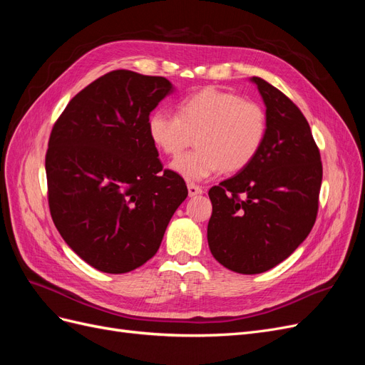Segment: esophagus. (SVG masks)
I'll return each instance as SVG.
<instances>
[{"instance_id": "obj_1", "label": "esophagus", "mask_w": 365, "mask_h": 365, "mask_svg": "<svg viewBox=\"0 0 365 365\" xmlns=\"http://www.w3.org/2000/svg\"><path fill=\"white\" fill-rule=\"evenodd\" d=\"M187 189H189V196H196V195H201L204 192L200 185H195V184H189L187 185Z\"/></svg>"}]
</instances>
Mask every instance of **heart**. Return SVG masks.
<instances>
[{"label": "heart", "instance_id": "obj_1", "mask_svg": "<svg viewBox=\"0 0 365 365\" xmlns=\"http://www.w3.org/2000/svg\"><path fill=\"white\" fill-rule=\"evenodd\" d=\"M267 129L268 118L260 103L216 88L185 97L176 114L157 109L148 118L149 138L169 157L180 155L196 137L197 148L170 164L190 182L212 178L222 169L247 168L259 153Z\"/></svg>", "mask_w": 365, "mask_h": 365}]
</instances>
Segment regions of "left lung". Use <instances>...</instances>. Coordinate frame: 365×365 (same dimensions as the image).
<instances>
[{
	"instance_id": "obj_1",
	"label": "left lung",
	"mask_w": 365,
	"mask_h": 365,
	"mask_svg": "<svg viewBox=\"0 0 365 365\" xmlns=\"http://www.w3.org/2000/svg\"><path fill=\"white\" fill-rule=\"evenodd\" d=\"M267 106L263 145L247 168L210 189L207 240L213 257L239 274L274 268L311 233L323 165L311 128L297 105L251 77Z\"/></svg>"
}]
</instances>
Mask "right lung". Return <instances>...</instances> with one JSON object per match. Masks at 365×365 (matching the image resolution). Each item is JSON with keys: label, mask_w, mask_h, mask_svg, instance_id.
<instances>
[{"label": "right lung", "mask_w": 365, "mask_h": 365, "mask_svg": "<svg viewBox=\"0 0 365 365\" xmlns=\"http://www.w3.org/2000/svg\"><path fill=\"white\" fill-rule=\"evenodd\" d=\"M173 85L129 70L108 73L76 94L53 126L46 172L53 222L93 268L123 274L158 251L189 195L163 170L148 118Z\"/></svg>", "instance_id": "add662e5"}]
</instances>
